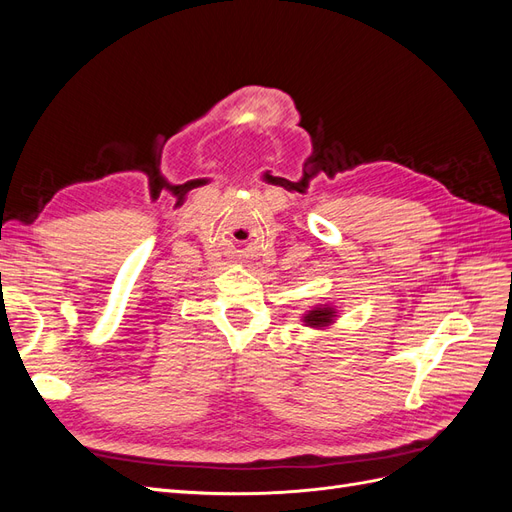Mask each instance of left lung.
<instances>
[{"label": "left lung", "instance_id": "left-lung-1", "mask_svg": "<svg viewBox=\"0 0 512 512\" xmlns=\"http://www.w3.org/2000/svg\"><path fill=\"white\" fill-rule=\"evenodd\" d=\"M337 312L333 305H320L309 309L307 314H303V322L305 327H312V329H322V327H329V324L335 320Z\"/></svg>", "mask_w": 512, "mask_h": 512}]
</instances>
